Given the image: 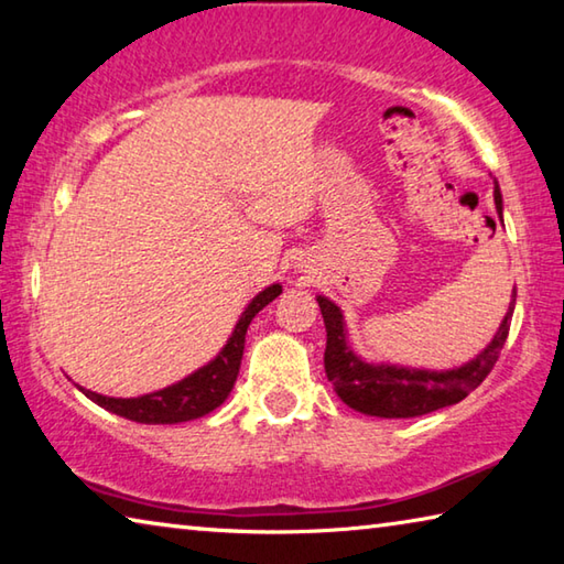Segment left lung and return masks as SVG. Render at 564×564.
<instances>
[{"label": "left lung", "instance_id": "8db88e82", "mask_svg": "<svg viewBox=\"0 0 564 564\" xmlns=\"http://www.w3.org/2000/svg\"><path fill=\"white\" fill-rule=\"evenodd\" d=\"M495 206H498V214L502 218V196L498 184H495ZM488 224L495 226L492 218H488ZM514 295L518 293H512L508 316H505L498 336L492 338L490 346L470 362H465L463 368L445 370V373L395 366H370V362H362L356 352L348 348L338 305L318 295V305L328 336L326 356H323L326 376L333 388H336L343 403L358 410V413L376 417H417L433 413V410L460 403L470 390H475L490 376L495 362H498L500 350L510 333Z\"/></svg>", "mask_w": 564, "mask_h": 564}]
</instances>
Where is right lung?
<instances>
[{"instance_id":"obj_1","label":"right lung","mask_w":564,"mask_h":564,"mask_svg":"<svg viewBox=\"0 0 564 564\" xmlns=\"http://www.w3.org/2000/svg\"><path fill=\"white\" fill-rule=\"evenodd\" d=\"M279 295H281L279 283L269 285V289L256 295V299L248 303V308L243 311L241 321L236 323V330L234 336L228 338L226 348L218 352L208 366L196 370L194 376L184 378L176 386H169L164 390H156V393L141 395V398H107L84 388L82 393L89 400H94L97 405L111 410V413L133 420V423H147V425L186 423V420H196L206 413H212V410H216L224 403L236 383L238 368H241V358H243L248 326H251L256 313L265 308L273 299H279Z\"/></svg>"}]
</instances>
